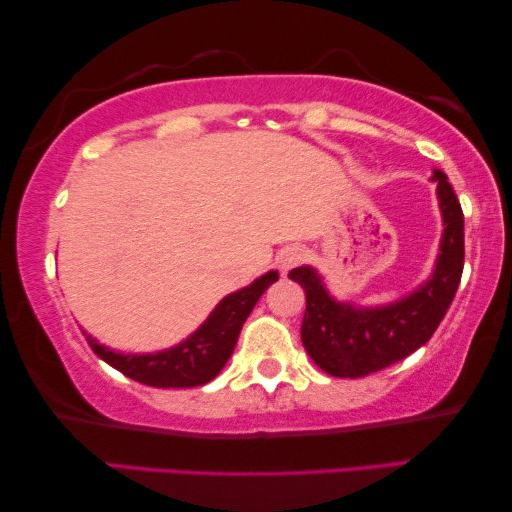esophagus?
Listing matches in <instances>:
<instances>
[{
	"label": "esophagus",
	"mask_w": 512,
	"mask_h": 512,
	"mask_svg": "<svg viewBox=\"0 0 512 512\" xmlns=\"http://www.w3.org/2000/svg\"><path fill=\"white\" fill-rule=\"evenodd\" d=\"M301 261H304V249L299 247H283L279 254H276V263H279L281 270H290V267L299 265Z\"/></svg>",
	"instance_id": "esophagus-1"
}]
</instances>
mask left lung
Returning <instances> with one entry per match:
<instances>
[{
    "mask_svg": "<svg viewBox=\"0 0 512 512\" xmlns=\"http://www.w3.org/2000/svg\"><path fill=\"white\" fill-rule=\"evenodd\" d=\"M433 181L438 183L445 233L431 279L408 297L388 306L356 308L335 301L313 267L290 270V279L306 292L301 342L326 374L360 379L390 367L426 345L447 315L463 274L465 222L447 174L435 170Z\"/></svg>",
    "mask_w": 512,
    "mask_h": 512,
    "instance_id": "obj_1",
    "label": "left lung"
}]
</instances>
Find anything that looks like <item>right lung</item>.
<instances>
[{"mask_svg": "<svg viewBox=\"0 0 512 512\" xmlns=\"http://www.w3.org/2000/svg\"><path fill=\"white\" fill-rule=\"evenodd\" d=\"M279 279V272H267L251 286L224 297L199 329L177 347L156 354H120L83 331L90 349L129 379L154 388H197L213 381L233 354L242 324L254 311L263 292Z\"/></svg>", "mask_w": 512, "mask_h": 512, "instance_id": "obj_1", "label": "right lung"}]
</instances>
